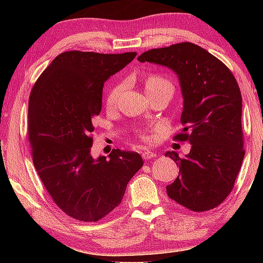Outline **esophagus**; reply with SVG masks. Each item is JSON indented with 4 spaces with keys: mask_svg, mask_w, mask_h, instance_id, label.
<instances>
[{
    "mask_svg": "<svg viewBox=\"0 0 263 263\" xmlns=\"http://www.w3.org/2000/svg\"><path fill=\"white\" fill-rule=\"evenodd\" d=\"M156 157V153L153 152V151H145V152H142V158L143 159H152V158Z\"/></svg>",
    "mask_w": 263,
    "mask_h": 263,
    "instance_id": "1",
    "label": "esophagus"
}]
</instances>
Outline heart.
Returning a JSON list of instances; mask_svg holds the SVG:
<instances>
[{"instance_id":"b5f03b06","label":"heart","mask_w":263,"mask_h":263,"mask_svg":"<svg viewBox=\"0 0 263 263\" xmlns=\"http://www.w3.org/2000/svg\"><path fill=\"white\" fill-rule=\"evenodd\" d=\"M145 88H146L147 93L157 91V89H159V88H170L171 91L174 92V85H172V82L170 80H167L166 78H164L163 75H160V74H148L147 75V77L145 78ZM120 93H121V85H117V86H115V87L111 88L109 95H107V98H106L107 105L109 106L115 105L117 102ZM139 138L145 142H149L151 140H152L149 133L146 130L140 132Z\"/></svg>"}]
</instances>
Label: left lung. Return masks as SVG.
<instances>
[{
    "label": "left lung",
    "mask_w": 263,
    "mask_h": 263,
    "mask_svg": "<svg viewBox=\"0 0 263 263\" xmlns=\"http://www.w3.org/2000/svg\"><path fill=\"white\" fill-rule=\"evenodd\" d=\"M138 60L174 70L184 99V128L175 140L189 141L192 149L184 158L165 153L179 165L178 177L166 186L168 197L193 212L213 210L231 193L244 158L236 78L220 60L189 42L148 50Z\"/></svg>",
    "instance_id": "obj_1"
}]
</instances>
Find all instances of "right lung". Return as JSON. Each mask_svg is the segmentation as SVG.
I'll return each instance as SVG.
<instances>
[{
	"mask_svg": "<svg viewBox=\"0 0 263 263\" xmlns=\"http://www.w3.org/2000/svg\"><path fill=\"white\" fill-rule=\"evenodd\" d=\"M136 52L66 51L43 71L28 100L32 160L57 206L80 221H98L121 203L141 156L114 149L91 156L93 120L102 110L103 87Z\"/></svg>",
	"mask_w": 263,
	"mask_h": 263,
	"instance_id": "obj_1",
	"label": "right lung"
}]
</instances>
